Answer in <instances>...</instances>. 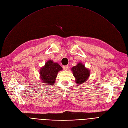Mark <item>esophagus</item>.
I'll return each mask as SVG.
<instances>
[{
  "label": "esophagus",
  "mask_w": 128,
  "mask_h": 128,
  "mask_svg": "<svg viewBox=\"0 0 128 128\" xmlns=\"http://www.w3.org/2000/svg\"><path fill=\"white\" fill-rule=\"evenodd\" d=\"M63 68L64 70H68V65H65V66H63Z\"/></svg>",
  "instance_id": "1"
}]
</instances>
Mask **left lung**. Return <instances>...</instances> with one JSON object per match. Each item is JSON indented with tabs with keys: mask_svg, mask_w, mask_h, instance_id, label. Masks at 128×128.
I'll use <instances>...</instances> for the list:
<instances>
[{
	"mask_svg": "<svg viewBox=\"0 0 128 128\" xmlns=\"http://www.w3.org/2000/svg\"><path fill=\"white\" fill-rule=\"evenodd\" d=\"M71 70L76 79L75 82L78 85L85 83L90 76L89 70L86 68L82 63H78L76 66L72 67Z\"/></svg>",
	"mask_w": 128,
	"mask_h": 128,
	"instance_id": "obj_1",
	"label": "left lung"
}]
</instances>
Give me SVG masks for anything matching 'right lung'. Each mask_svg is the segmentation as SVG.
<instances>
[{
    "label": "right lung",
    "mask_w": 128,
    "mask_h": 128,
    "mask_svg": "<svg viewBox=\"0 0 128 128\" xmlns=\"http://www.w3.org/2000/svg\"><path fill=\"white\" fill-rule=\"evenodd\" d=\"M62 70V68L58 64L49 60L40 70V79L43 83L52 86L55 83L58 72Z\"/></svg>",
    "instance_id": "1"
}]
</instances>
